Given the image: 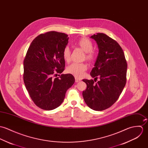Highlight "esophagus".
Instances as JSON below:
<instances>
[{
  "label": "esophagus",
  "instance_id": "obj_1",
  "mask_svg": "<svg viewBox=\"0 0 148 148\" xmlns=\"http://www.w3.org/2000/svg\"><path fill=\"white\" fill-rule=\"evenodd\" d=\"M75 82H80L81 81V79H80V78H77V77H75Z\"/></svg>",
  "mask_w": 148,
  "mask_h": 148
}]
</instances>
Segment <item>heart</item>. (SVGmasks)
I'll return each instance as SVG.
<instances>
[{"label": "heart", "mask_w": 148, "mask_h": 148, "mask_svg": "<svg viewBox=\"0 0 148 148\" xmlns=\"http://www.w3.org/2000/svg\"><path fill=\"white\" fill-rule=\"evenodd\" d=\"M77 44L86 53V58L88 60H92L94 58V53L92 51L93 44L87 38H83L77 41ZM62 56L66 62L70 60V49L68 46L65 47L62 51ZM87 68V65L84 63L74 62L67 66L66 71L67 73L73 74L76 77H81L83 75L84 71Z\"/></svg>", "instance_id": "b5f03b06"}]
</instances>
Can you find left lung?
I'll return each mask as SVG.
<instances>
[{
    "label": "left lung",
    "instance_id": "left-lung-1",
    "mask_svg": "<svg viewBox=\"0 0 148 148\" xmlns=\"http://www.w3.org/2000/svg\"><path fill=\"white\" fill-rule=\"evenodd\" d=\"M90 37L98 44V56L90 73L94 81L82 80L87 84L82 95L90 108L103 111L112 106L122 92L126 84L127 63L123 50L114 39L102 33ZM98 77L99 81L97 82Z\"/></svg>",
    "mask_w": 148,
    "mask_h": 148
}]
</instances>
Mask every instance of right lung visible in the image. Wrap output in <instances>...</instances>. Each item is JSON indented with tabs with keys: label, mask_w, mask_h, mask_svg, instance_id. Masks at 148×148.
<instances>
[{
	"label": "right lung",
	"mask_w": 148,
	"mask_h": 148,
	"mask_svg": "<svg viewBox=\"0 0 148 148\" xmlns=\"http://www.w3.org/2000/svg\"><path fill=\"white\" fill-rule=\"evenodd\" d=\"M67 36L56 31L38 35L31 42L24 60L26 88L34 103L44 110L59 107L66 91L75 82L71 74L55 77L65 70L62 51L67 45Z\"/></svg>",
	"instance_id": "add662e5"
}]
</instances>
